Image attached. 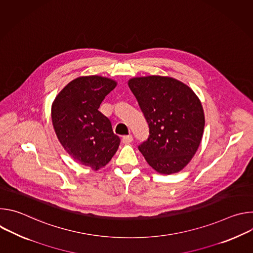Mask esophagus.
Segmentation results:
<instances>
[{
  "instance_id": "obj_1",
  "label": "esophagus",
  "mask_w": 253,
  "mask_h": 253,
  "mask_svg": "<svg viewBox=\"0 0 253 253\" xmlns=\"http://www.w3.org/2000/svg\"><path fill=\"white\" fill-rule=\"evenodd\" d=\"M122 141H123V143H125V144H129V143H131V142L133 141V136H132L131 134H130V135L123 136Z\"/></svg>"
}]
</instances>
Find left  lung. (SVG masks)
<instances>
[{
  "label": "left lung",
  "instance_id": "1",
  "mask_svg": "<svg viewBox=\"0 0 253 253\" xmlns=\"http://www.w3.org/2000/svg\"><path fill=\"white\" fill-rule=\"evenodd\" d=\"M128 85L149 126V137L138 146L139 151L161 174L182 170L203 135L205 119L199 98L171 77H136Z\"/></svg>",
  "mask_w": 253,
  "mask_h": 253
}]
</instances>
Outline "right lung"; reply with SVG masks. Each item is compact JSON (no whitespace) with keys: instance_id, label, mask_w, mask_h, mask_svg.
<instances>
[{"instance_id":"1","label":"right lung","mask_w":253,"mask_h":253,"mask_svg":"<svg viewBox=\"0 0 253 253\" xmlns=\"http://www.w3.org/2000/svg\"><path fill=\"white\" fill-rule=\"evenodd\" d=\"M117 82L97 75L71 81L52 104V122L61 145L79 164L98 170L116 153L120 138L99 111Z\"/></svg>"}]
</instances>
